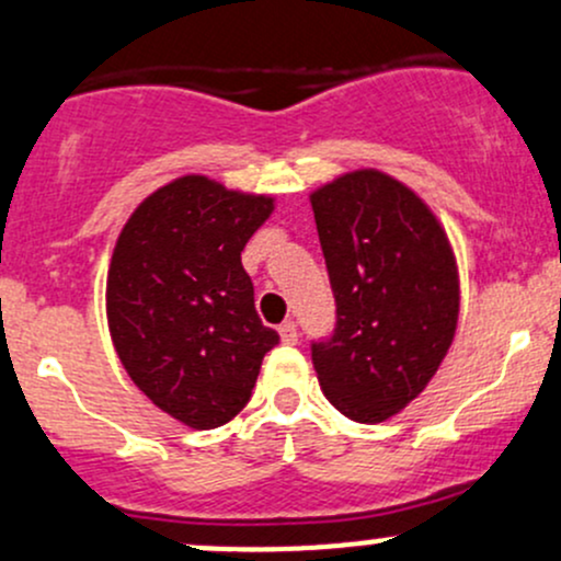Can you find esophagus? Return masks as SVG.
I'll list each match as a JSON object with an SVG mask.
<instances>
[{"label":"esophagus","mask_w":561,"mask_h":561,"mask_svg":"<svg viewBox=\"0 0 561 561\" xmlns=\"http://www.w3.org/2000/svg\"><path fill=\"white\" fill-rule=\"evenodd\" d=\"M279 335L285 343H298V324H295L293 319H285V322L279 324Z\"/></svg>","instance_id":"obj_1"}]
</instances>
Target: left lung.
Wrapping results in <instances>:
<instances>
[{
  "mask_svg": "<svg viewBox=\"0 0 561 561\" xmlns=\"http://www.w3.org/2000/svg\"><path fill=\"white\" fill-rule=\"evenodd\" d=\"M335 328L311 341L319 386L351 421L404 410L439 370L458 324V268L439 220L408 186L356 170L311 194Z\"/></svg>",
  "mask_w": 561,
  "mask_h": 561,
  "instance_id": "left-lung-1",
  "label": "left lung"
}]
</instances>
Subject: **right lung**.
Masks as SVG:
<instances>
[{
	"mask_svg": "<svg viewBox=\"0 0 561 561\" xmlns=\"http://www.w3.org/2000/svg\"><path fill=\"white\" fill-rule=\"evenodd\" d=\"M274 210L205 175L153 191L116 239L111 341L133 383L175 421L218 428L250 402L279 343L255 311L242 250Z\"/></svg>",
	"mask_w": 561,
	"mask_h": 561,
	"instance_id": "right-lung-1",
	"label": "right lung"
}]
</instances>
